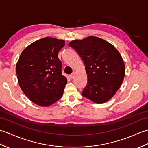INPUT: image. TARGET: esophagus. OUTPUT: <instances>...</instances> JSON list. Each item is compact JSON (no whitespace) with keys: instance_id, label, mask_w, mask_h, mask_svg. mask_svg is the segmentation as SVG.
Listing matches in <instances>:
<instances>
[{"instance_id":"obj_1","label":"esophagus","mask_w":148,"mask_h":148,"mask_svg":"<svg viewBox=\"0 0 148 148\" xmlns=\"http://www.w3.org/2000/svg\"><path fill=\"white\" fill-rule=\"evenodd\" d=\"M74 76H75V73H74V72H72V73L71 75H69V77H70L71 79H73V78L74 77Z\"/></svg>"}]
</instances>
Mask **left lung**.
I'll list each match as a JSON object with an SVG mask.
<instances>
[{
  "label": "left lung",
  "instance_id": "1",
  "mask_svg": "<svg viewBox=\"0 0 148 148\" xmlns=\"http://www.w3.org/2000/svg\"><path fill=\"white\" fill-rule=\"evenodd\" d=\"M81 56L88 82L82 95L97 103L108 102L121 86L125 66L120 53L106 40L95 36L69 43Z\"/></svg>",
  "mask_w": 148,
  "mask_h": 148
}]
</instances>
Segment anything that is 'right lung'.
<instances>
[{
  "label": "right lung",
  "instance_id": "add662e5",
  "mask_svg": "<svg viewBox=\"0 0 148 148\" xmlns=\"http://www.w3.org/2000/svg\"><path fill=\"white\" fill-rule=\"evenodd\" d=\"M65 40L46 37L24 49L16 65L18 84L36 104L52 105L62 98L67 79L62 74L58 58Z\"/></svg>",
  "mask_w": 148,
  "mask_h": 148
}]
</instances>
